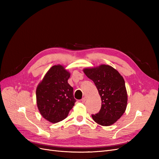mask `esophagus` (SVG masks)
<instances>
[{"label":"esophagus","instance_id":"obj_1","mask_svg":"<svg viewBox=\"0 0 159 159\" xmlns=\"http://www.w3.org/2000/svg\"><path fill=\"white\" fill-rule=\"evenodd\" d=\"M86 99H87V98L86 97H84V98H83L82 99H81V102L82 103H84L85 101H86Z\"/></svg>","mask_w":159,"mask_h":159}]
</instances>
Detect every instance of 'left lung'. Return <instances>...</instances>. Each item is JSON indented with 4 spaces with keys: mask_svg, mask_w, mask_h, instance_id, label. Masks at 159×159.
Segmentation results:
<instances>
[{
    "mask_svg": "<svg viewBox=\"0 0 159 159\" xmlns=\"http://www.w3.org/2000/svg\"><path fill=\"white\" fill-rule=\"evenodd\" d=\"M84 72L94 82L102 99L100 111L91 116L101 125L109 126L125 111L127 93L124 79L116 70L108 65L85 68Z\"/></svg>",
    "mask_w": 159,
    "mask_h": 159,
    "instance_id": "left-lung-1",
    "label": "left lung"
}]
</instances>
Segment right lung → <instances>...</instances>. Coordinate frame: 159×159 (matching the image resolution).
I'll use <instances>...</instances> for the list:
<instances>
[{
	"instance_id": "right-lung-1",
	"label": "right lung",
	"mask_w": 159,
	"mask_h": 159,
	"mask_svg": "<svg viewBox=\"0 0 159 159\" xmlns=\"http://www.w3.org/2000/svg\"><path fill=\"white\" fill-rule=\"evenodd\" d=\"M70 74L62 66H54L36 89L37 106L42 117L55 123L67 117L76 100L68 84Z\"/></svg>"
}]
</instances>
